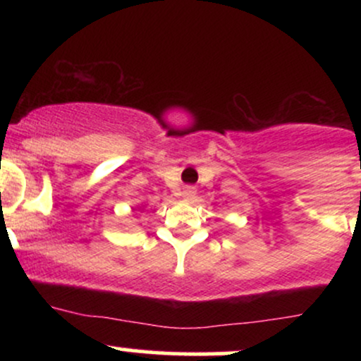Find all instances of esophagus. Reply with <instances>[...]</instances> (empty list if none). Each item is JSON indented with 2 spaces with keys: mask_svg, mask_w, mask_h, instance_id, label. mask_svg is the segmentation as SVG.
<instances>
[{
  "mask_svg": "<svg viewBox=\"0 0 361 361\" xmlns=\"http://www.w3.org/2000/svg\"><path fill=\"white\" fill-rule=\"evenodd\" d=\"M195 192H197V190H195V186H185L183 192H181V197H183L185 200H193Z\"/></svg>",
  "mask_w": 361,
  "mask_h": 361,
  "instance_id": "1",
  "label": "esophagus"
}]
</instances>
